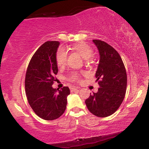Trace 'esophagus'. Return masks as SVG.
<instances>
[{
	"instance_id": "obj_1",
	"label": "esophagus",
	"mask_w": 149,
	"mask_h": 149,
	"mask_svg": "<svg viewBox=\"0 0 149 149\" xmlns=\"http://www.w3.org/2000/svg\"><path fill=\"white\" fill-rule=\"evenodd\" d=\"M78 87H71V88H70V90H71V92H74L76 91V90H78Z\"/></svg>"
}]
</instances>
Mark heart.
I'll return each instance as SVG.
<instances>
[{
    "label": "heart",
    "mask_w": 149,
    "mask_h": 149,
    "mask_svg": "<svg viewBox=\"0 0 149 149\" xmlns=\"http://www.w3.org/2000/svg\"><path fill=\"white\" fill-rule=\"evenodd\" d=\"M71 49L74 52L79 54L83 59H90L93 56V49L90 46L85 43H77L73 45L71 47ZM55 60L57 65L59 67H63L66 64L67 62V53L63 48H59L56 52ZM69 80L71 81H80V73H73L69 77Z\"/></svg>",
    "instance_id": "b5f03b06"
}]
</instances>
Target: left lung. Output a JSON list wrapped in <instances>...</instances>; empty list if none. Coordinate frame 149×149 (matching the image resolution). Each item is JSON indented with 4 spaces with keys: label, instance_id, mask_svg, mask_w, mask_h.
<instances>
[{
    "label": "left lung",
    "instance_id": "left-lung-1",
    "mask_svg": "<svg viewBox=\"0 0 149 149\" xmlns=\"http://www.w3.org/2000/svg\"><path fill=\"white\" fill-rule=\"evenodd\" d=\"M100 54L95 77L98 92L85 100L88 110L97 117L112 115L122 104L127 89V73L120 56L112 46L100 40H93Z\"/></svg>",
    "mask_w": 149,
    "mask_h": 149
}]
</instances>
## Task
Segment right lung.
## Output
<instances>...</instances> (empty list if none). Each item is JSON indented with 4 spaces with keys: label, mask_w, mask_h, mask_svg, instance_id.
Here are the masks:
<instances>
[{
    "label": "right lung",
    "mask_w": 149,
    "mask_h": 149,
    "mask_svg": "<svg viewBox=\"0 0 149 149\" xmlns=\"http://www.w3.org/2000/svg\"><path fill=\"white\" fill-rule=\"evenodd\" d=\"M59 41H47L37 49L29 61L25 76V91L30 107L46 120L57 119L64 113L70 94L68 87L54 89L58 68L55 60Z\"/></svg>",
    "instance_id": "right-lung-1"
}]
</instances>
